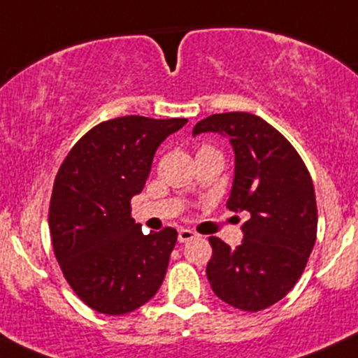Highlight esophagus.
Masks as SVG:
<instances>
[{
    "instance_id": "obj_1",
    "label": "esophagus",
    "mask_w": 358,
    "mask_h": 358,
    "mask_svg": "<svg viewBox=\"0 0 358 358\" xmlns=\"http://www.w3.org/2000/svg\"><path fill=\"white\" fill-rule=\"evenodd\" d=\"M194 236H196V232L190 231V229H180V231H178V241L185 243V241H189V239H192Z\"/></svg>"
}]
</instances>
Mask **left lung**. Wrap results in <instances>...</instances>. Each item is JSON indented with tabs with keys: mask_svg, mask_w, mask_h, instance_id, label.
I'll return each mask as SVG.
<instances>
[{
	"mask_svg": "<svg viewBox=\"0 0 358 358\" xmlns=\"http://www.w3.org/2000/svg\"><path fill=\"white\" fill-rule=\"evenodd\" d=\"M218 133L234 150L227 208L248 211L236 248L211 236L206 276L215 296L243 311H260L287 296L303 275L317 239L311 176L282 133L246 112L215 113L192 134Z\"/></svg>",
	"mask_w": 358,
	"mask_h": 358,
	"instance_id": "obj_1",
	"label": "left lung"
}]
</instances>
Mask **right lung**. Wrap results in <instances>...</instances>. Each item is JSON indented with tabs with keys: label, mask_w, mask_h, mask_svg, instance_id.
Wrapping results in <instances>:
<instances>
[{
	"label": "right lung",
	"mask_w": 358,
	"mask_h": 358,
	"mask_svg": "<svg viewBox=\"0 0 358 358\" xmlns=\"http://www.w3.org/2000/svg\"><path fill=\"white\" fill-rule=\"evenodd\" d=\"M185 124L106 120L83 134L59 168L48 210L55 259L76 296L99 313H131L164 282L178 232L143 234L131 199L143 190L159 145Z\"/></svg>",
	"instance_id": "right-lung-1"
}]
</instances>
